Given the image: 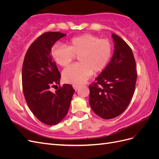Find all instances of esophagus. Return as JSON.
Wrapping results in <instances>:
<instances>
[{
    "instance_id": "obj_1",
    "label": "esophagus",
    "mask_w": 159,
    "mask_h": 159,
    "mask_svg": "<svg viewBox=\"0 0 159 159\" xmlns=\"http://www.w3.org/2000/svg\"><path fill=\"white\" fill-rule=\"evenodd\" d=\"M73 88H74V89L76 91L77 89H79L80 85H73Z\"/></svg>"
}]
</instances>
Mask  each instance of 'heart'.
<instances>
[{
	"instance_id": "b5f03b06",
	"label": "heart",
	"mask_w": 159,
	"mask_h": 159,
	"mask_svg": "<svg viewBox=\"0 0 159 159\" xmlns=\"http://www.w3.org/2000/svg\"><path fill=\"white\" fill-rule=\"evenodd\" d=\"M113 46L108 39L89 34L72 38L68 47L60 44L53 46L51 54L56 63L61 67L69 66L78 56L79 63L66 68L62 78L66 83L80 85L93 74L102 71L111 57Z\"/></svg>"
}]
</instances>
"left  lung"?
Segmentation results:
<instances>
[{"mask_svg": "<svg viewBox=\"0 0 159 159\" xmlns=\"http://www.w3.org/2000/svg\"><path fill=\"white\" fill-rule=\"evenodd\" d=\"M114 54L109 64L89 85L91 108L98 116L113 119L127 109L135 89L136 62L130 46L112 34Z\"/></svg>", "mask_w": 159, "mask_h": 159, "instance_id": "1", "label": "left lung"}]
</instances>
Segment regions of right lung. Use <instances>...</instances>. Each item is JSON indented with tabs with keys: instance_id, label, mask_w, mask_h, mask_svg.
Wrapping results in <instances>:
<instances>
[{
	"instance_id": "right-lung-1",
	"label": "right lung",
	"mask_w": 159,
	"mask_h": 159,
	"mask_svg": "<svg viewBox=\"0 0 159 159\" xmlns=\"http://www.w3.org/2000/svg\"><path fill=\"white\" fill-rule=\"evenodd\" d=\"M66 36L58 32H47L34 41L24 59L22 72L23 93L28 107L35 117L48 125L57 124L68 113L74 89L60 84L61 74L51 55L52 47Z\"/></svg>"
}]
</instances>
